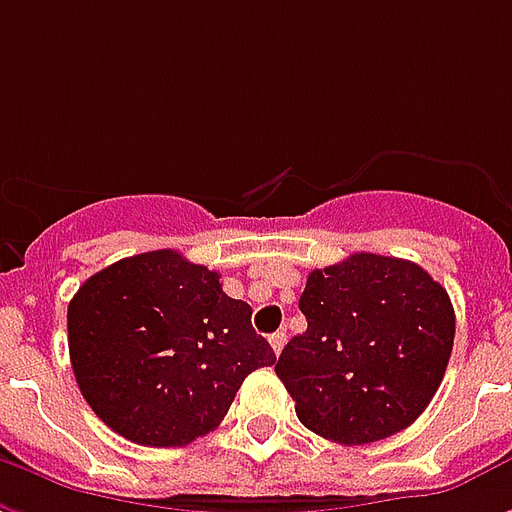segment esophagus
Segmentation results:
<instances>
[{
	"label": "esophagus",
	"instance_id": "esophagus-1",
	"mask_svg": "<svg viewBox=\"0 0 512 512\" xmlns=\"http://www.w3.org/2000/svg\"><path fill=\"white\" fill-rule=\"evenodd\" d=\"M285 340H288L285 329H282V332H274L271 337H268V343H271V348H274V354H279V351L285 348Z\"/></svg>",
	"mask_w": 512,
	"mask_h": 512
}]
</instances>
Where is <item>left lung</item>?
Wrapping results in <instances>:
<instances>
[{
    "mask_svg": "<svg viewBox=\"0 0 512 512\" xmlns=\"http://www.w3.org/2000/svg\"><path fill=\"white\" fill-rule=\"evenodd\" d=\"M299 310L307 332L285 345L274 370L304 428L370 444L428 408L450 362L455 312L425 268L356 252L310 271Z\"/></svg>",
    "mask_w": 512,
    "mask_h": 512,
    "instance_id": "8db88e82",
    "label": "left lung"
}]
</instances>
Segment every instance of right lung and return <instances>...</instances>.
Wrapping results in <instances>:
<instances>
[{"mask_svg": "<svg viewBox=\"0 0 512 512\" xmlns=\"http://www.w3.org/2000/svg\"><path fill=\"white\" fill-rule=\"evenodd\" d=\"M68 348L90 408L145 447H186L211 433L244 378L277 362L252 329V307L172 249L87 279L68 304Z\"/></svg>", "mask_w": 512, "mask_h": 512, "instance_id": "1", "label": "right lung"}]
</instances>
